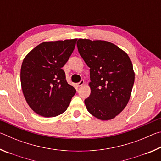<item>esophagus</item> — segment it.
I'll list each match as a JSON object with an SVG mask.
<instances>
[{"label":"esophagus","mask_w":161,"mask_h":161,"mask_svg":"<svg viewBox=\"0 0 161 161\" xmlns=\"http://www.w3.org/2000/svg\"><path fill=\"white\" fill-rule=\"evenodd\" d=\"M84 80H81L80 82L77 84V86L78 87H80V86H81L82 85H84Z\"/></svg>","instance_id":"1"}]
</instances>
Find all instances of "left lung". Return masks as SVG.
Returning <instances> with one entry per match:
<instances>
[{"label": "left lung", "mask_w": 161, "mask_h": 161, "mask_svg": "<svg viewBox=\"0 0 161 161\" xmlns=\"http://www.w3.org/2000/svg\"><path fill=\"white\" fill-rule=\"evenodd\" d=\"M78 51L90 69L91 89L84 100L87 111L102 121L112 119L126 107L135 73L126 53L104 40L79 39Z\"/></svg>", "instance_id": "left-lung-1"}]
</instances>
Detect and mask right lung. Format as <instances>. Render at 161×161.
Here are the masks:
<instances>
[{
    "instance_id": "1",
    "label": "right lung",
    "mask_w": 161,
    "mask_h": 161,
    "mask_svg": "<svg viewBox=\"0 0 161 161\" xmlns=\"http://www.w3.org/2000/svg\"><path fill=\"white\" fill-rule=\"evenodd\" d=\"M77 40L42 42L24 58L20 69L22 90L29 107L38 115L54 117L69 107L76 89L67 83L62 67Z\"/></svg>"
}]
</instances>
